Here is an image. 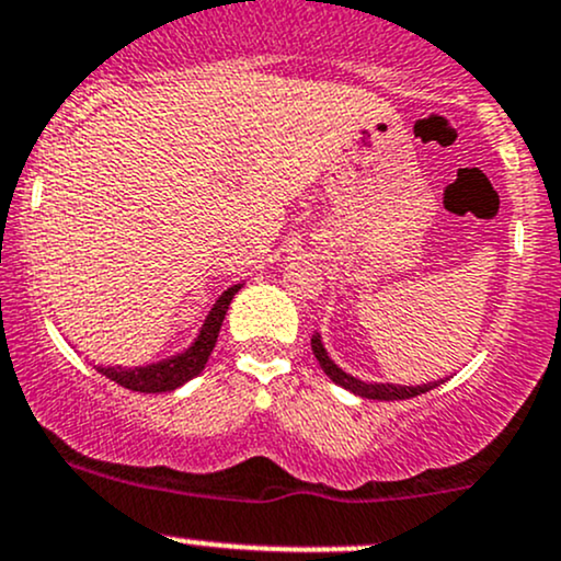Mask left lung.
<instances>
[{
	"label": "left lung",
	"instance_id": "left-lung-1",
	"mask_svg": "<svg viewBox=\"0 0 561 561\" xmlns=\"http://www.w3.org/2000/svg\"><path fill=\"white\" fill-rule=\"evenodd\" d=\"M311 351L313 356H317V362L322 365V370L330 375L332 383L343 386V389H348L351 393H356V397H365V399H378V402H393V399H412V397H421V393H426L431 389H436V386L442 383H426V386H389V383H362V380L351 378L341 370V367L335 365V362L330 359L328 351H324L322 341H319V335L311 337Z\"/></svg>",
	"mask_w": 561,
	"mask_h": 561
}]
</instances>
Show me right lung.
<instances>
[{
	"label": "right lung",
	"mask_w": 561,
	"mask_h": 561,
	"mask_svg": "<svg viewBox=\"0 0 561 561\" xmlns=\"http://www.w3.org/2000/svg\"><path fill=\"white\" fill-rule=\"evenodd\" d=\"M242 290V285H233L218 298V304L213 306V311L207 313L205 328H202L199 337L194 341L186 354L172 356V359L159 362V365H149V367H135V370H127V367H98V373L106 375L108 380L114 383L125 386L130 391H140V393H162V391H172L178 386H183L186 380L196 378L202 370H205L207 359H210L215 341H218L220 324H224L226 311H229L231 298Z\"/></svg>",
	"instance_id": "1"
}]
</instances>
